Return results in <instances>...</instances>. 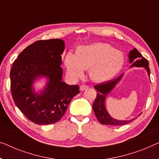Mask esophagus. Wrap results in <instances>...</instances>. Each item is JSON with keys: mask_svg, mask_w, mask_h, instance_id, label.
<instances>
[{"mask_svg": "<svg viewBox=\"0 0 159 159\" xmlns=\"http://www.w3.org/2000/svg\"><path fill=\"white\" fill-rule=\"evenodd\" d=\"M88 88H89V86H86V85H81V86H80V91H84Z\"/></svg>", "mask_w": 159, "mask_h": 159, "instance_id": "esophagus-1", "label": "esophagus"}]
</instances>
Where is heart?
<instances>
[{
	"label": "heart",
	"mask_w": 159,
	"mask_h": 159,
	"mask_svg": "<svg viewBox=\"0 0 159 159\" xmlns=\"http://www.w3.org/2000/svg\"><path fill=\"white\" fill-rule=\"evenodd\" d=\"M124 62L123 53L105 43L80 46L75 55L68 52L64 58L67 72L71 77L79 79L84 70H89V76L95 82L112 79L121 70Z\"/></svg>",
	"instance_id": "1"
}]
</instances>
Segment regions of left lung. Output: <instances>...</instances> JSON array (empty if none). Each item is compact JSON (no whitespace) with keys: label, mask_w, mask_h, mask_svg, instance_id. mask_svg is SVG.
Listing matches in <instances>:
<instances>
[{"label":"left lung","mask_w":159,"mask_h":159,"mask_svg":"<svg viewBox=\"0 0 159 159\" xmlns=\"http://www.w3.org/2000/svg\"><path fill=\"white\" fill-rule=\"evenodd\" d=\"M129 63L132 65V67H139V68H145L147 70L148 75L150 77V69L148 68V61L143 57V55L138 52L136 48H134L133 50H130L128 55ZM124 74H122L116 79L109 80L105 84L97 85L94 86V89L97 91V97L93 104V110L94 111L96 117L101 124L110 125H123L129 123L135 118L129 120H119L115 119L109 115L105 106V100L107 95L111 92V90L115 88L118 83L122 79ZM141 114V113H140ZM140 114L139 116L140 115Z\"/></svg>","instance_id":"obj_1"}]
</instances>
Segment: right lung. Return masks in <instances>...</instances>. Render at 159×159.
Returning a JSON list of instances; mask_svg holds the SVG:
<instances>
[{"instance_id":"add662e5","label":"right lung","mask_w":159,"mask_h":159,"mask_svg":"<svg viewBox=\"0 0 159 159\" xmlns=\"http://www.w3.org/2000/svg\"><path fill=\"white\" fill-rule=\"evenodd\" d=\"M65 42L60 39L39 40L26 48L13 62L10 72L11 90L15 104L37 125L59 121L73 97L78 85L62 80L61 55ZM41 77L48 81L43 90L35 93L33 84Z\"/></svg>"}]
</instances>
